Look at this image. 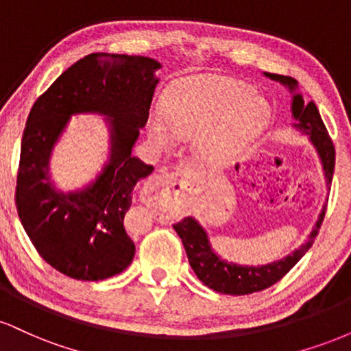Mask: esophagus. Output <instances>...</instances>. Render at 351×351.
<instances>
[{
  "instance_id": "obj_1",
  "label": "esophagus",
  "mask_w": 351,
  "mask_h": 351,
  "mask_svg": "<svg viewBox=\"0 0 351 351\" xmlns=\"http://www.w3.org/2000/svg\"><path fill=\"white\" fill-rule=\"evenodd\" d=\"M183 178L184 175L181 171L156 173L145 183L142 196L147 199L152 195H163L170 208L176 209L181 203V196H183Z\"/></svg>"
}]
</instances>
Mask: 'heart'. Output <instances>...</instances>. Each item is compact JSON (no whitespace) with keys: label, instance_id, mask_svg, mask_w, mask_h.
<instances>
[{"label":"heart","instance_id":"obj_1","mask_svg":"<svg viewBox=\"0 0 351 351\" xmlns=\"http://www.w3.org/2000/svg\"><path fill=\"white\" fill-rule=\"evenodd\" d=\"M271 119L267 99L224 77L184 80L171 87L167 108L152 117L150 135L160 147L173 136L198 135V152L211 163L237 158L263 135Z\"/></svg>","mask_w":351,"mask_h":351}]
</instances>
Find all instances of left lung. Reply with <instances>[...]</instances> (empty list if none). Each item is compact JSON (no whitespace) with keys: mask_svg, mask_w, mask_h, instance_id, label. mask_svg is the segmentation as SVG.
Returning a JSON list of instances; mask_svg holds the SVG:
<instances>
[{"mask_svg":"<svg viewBox=\"0 0 351 351\" xmlns=\"http://www.w3.org/2000/svg\"><path fill=\"white\" fill-rule=\"evenodd\" d=\"M269 79L277 80L282 86H285L292 94V117L295 122L292 127L299 130L300 134L308 135L310 143L315 148L318 158H320L322 170H324L325 183L330 189L333 178V168H335V147H333L332 140H330L327 128L322 122L320 112L313 102L305 104L304 97L297 92L299 84L295 79L289 77V75L279 74H269L264 72ZM325 209L322 208L320 215L315 226L310 231L307 243L302 244L299 249L287 254L279 261L274 263L263 264V265H244L229 263L223 259L219 254L215 252L211 243H209L208 232L201 226L198 221L193 216L184 217L183 221L176 223L175 231L181 237V243L186 251L189 265L195 271L198 279L204 285L213 291L228 293V295H247V293L264 291V289L271 287V285L279 282L299 261L304 257V254L312 247L313 239L318 234L322 221H324Z\"/></svg>","mask_w":351,"mask_h":351,"instance_id":"1","label":"left lung"}]
</instances>
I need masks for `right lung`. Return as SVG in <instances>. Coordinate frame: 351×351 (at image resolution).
I'll use <instances>...</instances> for the list:
<instances>
[{"mask_svg":"<svg viewBox=\"0 0 351 351\" xmlns=\"http://www.w3.org/2000/svg\"><path fill=\"white\" fill-rule=\"evenodd\" d=\"M162 64L145 56L94 52L72 64L34 102L21 140L16 208L36 251L56 271L102 280L130 265L135 244L123 228L136 181L153 171L132 156L147 125ZM106 117L111 153L98 178L64 193L53 186L49 160L72 114Z\"/></svg>","mask_w":351,"mask_h":351,"instance_id":"right-lung-1","label":"right lung"}]
</instances>
